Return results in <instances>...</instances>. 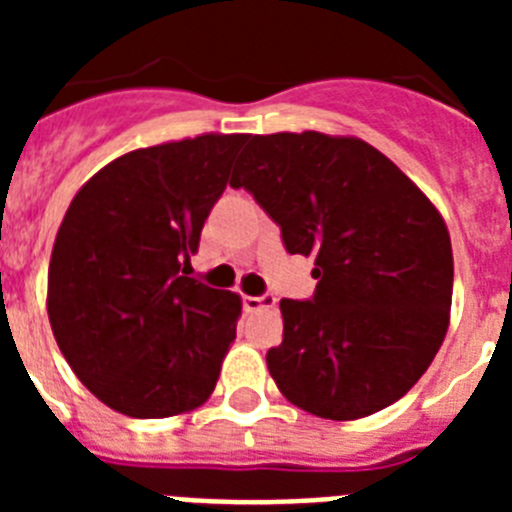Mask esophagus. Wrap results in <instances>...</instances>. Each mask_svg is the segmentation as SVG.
Returning <instances> with one entry per match:
<instances>
[{
  "label": "esophagus",
  "mask_w": 512,
  "mask_h": 512,
  "mask_svg": "<svg viewBox=\"0 0 512 512\" xmlns=\"http://www.w3.org/2000/svg\"><path fill=\"white\" fill-rule=\"evenodd\" d=\"M243 305H246L248 312H259V310H271L277 305V297L274 295H261V297H243Z\"/></svg>",
  "instance_id": "34e87169"
}]
</instances>
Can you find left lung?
Listing matches in <instances>:
<instances>
[{"mask_svg": "<svg viewBox=\"0 0 512 512\" xmlns=\"http://www.w3.org/2000/svg\"><path fill=\"white\" fill-rule=\"evenodd\" d=\"M230 187L315 259V297L279 302L282 346L266 354L279 392L328 420L400 400L449 330L454 253L436 205L366 140L315 130L248 135Z\"/></svg>", "mask_w": 512, "mask_h": 512, "instance_id": "obj_1", "label": "left lung"}]
</instances>
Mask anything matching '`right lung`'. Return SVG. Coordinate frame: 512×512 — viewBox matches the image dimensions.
Segmentation results:
<instances>
[{
    "label": "right lung",
    "instance_id": "1",
    "mask_svg": "<svg viewBox=\"0 0 512 512\" xmlns=\"http://www.w3.org/2000/svg\"><path fill=\"white\" fill-rule=\"evenodd\" d=\"M246 133L122 153L76 192L53 243L48 320L79 382L128 418L205 405L241 295L184 277Z\"/></svg>",
    "mask_w": 512,
    "mask_h": 512
}]
</instances>
